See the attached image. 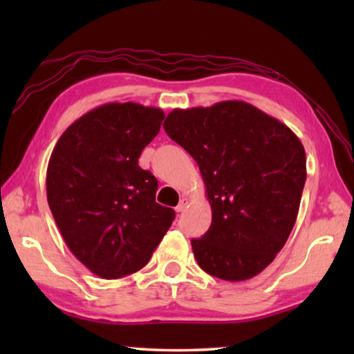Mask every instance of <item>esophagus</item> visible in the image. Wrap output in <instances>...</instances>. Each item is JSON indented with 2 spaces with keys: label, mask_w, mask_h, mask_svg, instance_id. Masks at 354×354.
<instances>
[{
  "label": "esophagus",
  "mask_w": 354,
  "mask_h": 354,
  "mask_svg": "<svg viewBox=\"0 0 354 354\" xmlns=\"http://www.w3.org/2000/svg\"><path fill=\"white\" fill-rule=\"evenodd\" d=\"M187 206H189V198L187 196H183V198L179 200V205L176 206V212H184Z\"/></svg>",
  "instance_id": "1"
}]
</instances>
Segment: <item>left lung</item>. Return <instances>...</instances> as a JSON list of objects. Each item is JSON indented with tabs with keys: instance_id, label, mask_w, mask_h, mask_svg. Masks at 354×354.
<instances>
[{
	"instance_id": "obj_1",
	"label": "left lung",
	"mask_w": 354,
	"mask_h": 354,
	"mask_svg": "<svg viewBox=\"0 0 354 354\" xmlns=\"http://www.w3.org/2000/svg\"><path fill=\"white\" fill-rule=\"evenodd\" d=\"M164 129L200 167L212 223L192 250L206 273L256 277L284 247L306 181L303 143L279 120L245 101L175 109Z\"/></svg>"
}]
</instances>
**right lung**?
Returning <instances> with one entry per match:
<instances>
[{"instance_id":"obj_1","label":"right lung","mask_w":354,"mask_h":354,"mask_svg":"<svg viewBox=\"0 0 354 354\" xmlns=\"http://www.w3.org/2000/svg\"><path fill=\"white\" fill-rule=\"evenodd\" d=\"M164 117L156 107L107 103L71 123L51 153V214L71 253L100 278L145 267L175 220L156 203L158 179L139 167Z\"/></svg>"}]
</instances>
